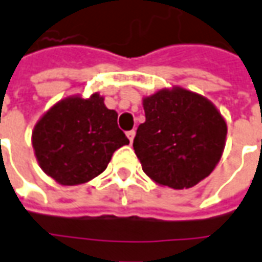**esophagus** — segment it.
I'll return each instance as SVG.
<instances>
[{
	"instance_id": "1",
	"label": "esophagus",
	"mask_w": 262,
	"mask_h": 262,
	"mask_svg": "<svg viewBox=\"0 0 262 262\" xmlns=\"http://www.w3.org/2000/svg\"><path fill=\"white\" fill-rule=\"evenodd\" d=\"M126 135H127V137H129V140H130V143H132V142H133V139H135V135H136V132L129 130L127 133H126Z\"/></svg>"
}]
</instances>
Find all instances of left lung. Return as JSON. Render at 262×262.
<instances>
[{"instance_id":"obj_1","label":"left lung","mask_w":262,"mask_h":262,"mask_svg":"<svg viewBox=\"0 0 262 262\" xmlns=\"http://www.w3.org/2000/svg\"><path fill=\"white\" fill-rule=\"evenodd\" d=\"M146 122L133 149L142 169L160 186L182 190L206 179L224 151L227 123L204 96L173 86L143 98Z\"/></svg>"}]
</instances>
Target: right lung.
<instances>
[{
	"instance_id": "add662e5",
	"label": "right lung",
	"mask_w": 262,
	"mask_h": 262,
	"mask_svg": "<svg viewBox=\"0 0 262 262\" xmlns=\"http://www.w3.org/2000/svg\"><path fill=\"white\" fill-rule=\"evenodd\" d=\"M103 96L79 95L56 102L36 122L32 147L41 169L62 186L83 184L107 167L113 153L129 144L118 113Z\"/></svg>"
}]
</instances>
